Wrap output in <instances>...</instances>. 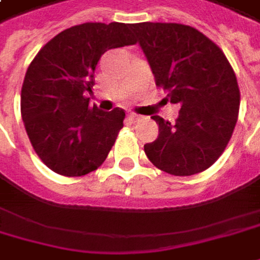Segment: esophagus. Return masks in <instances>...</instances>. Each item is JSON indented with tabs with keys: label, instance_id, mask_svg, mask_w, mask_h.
<instances>
[{
	"label": "esophagus",
	"instance_id": "obj_1",
	"mask_svg": "<svg viewBox=\"0 0 260 260\" xmlns=\"http://www.w3.org/2000/svg\"><path fill=\"white\" fill-rule=\"evenodd\" d=\"M127 117H128V120H130L132 123H137V121H140V120L143 118L142 115H137V114H133V112H130Z\"/></svg>",
	"mask_w": 260,
	"mask_h": 260
}]
</instances>
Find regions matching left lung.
I'll return each mask as SVG.
<instances>
[{
	"label": "left lung",
	"instance_id": "8db88e82",
	"mask_svg": "<svg viewBox=\"0 0 260 260\" xmlns=\"http://www.w3.org/2000/svg\"><path fill=\"white\" fill-rule=\"evenodd\" d=\"M165 99L180 107L174 124L162 117L156 140L145 153L156 168L173 175L205 171L231 139L240 108V90L224 52L194 27L177 23L130 26Z\"/></svg>",
	"mask_w": 260,
	"mask_h": 260
}]
</instances>
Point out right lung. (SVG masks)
<instances>
[{"label": "right lung", "mask_w": 260, "mask_h": 260, "mask_svg": "<svg viewBox=\"0 0 260 260\" xmlns=\"http://www.w3.org/2000/svg\"><path fill=\"white\" fill-rule=\"evenodd\" d=\"M124 23H83L52 38L35 57L21 87V118L33 149L49 170L80 177L108 156L125 117L89 104L95 69L112 48L133 45Z\"/></svg>", "instance_id": "right-lung-1"}]
</instances>
